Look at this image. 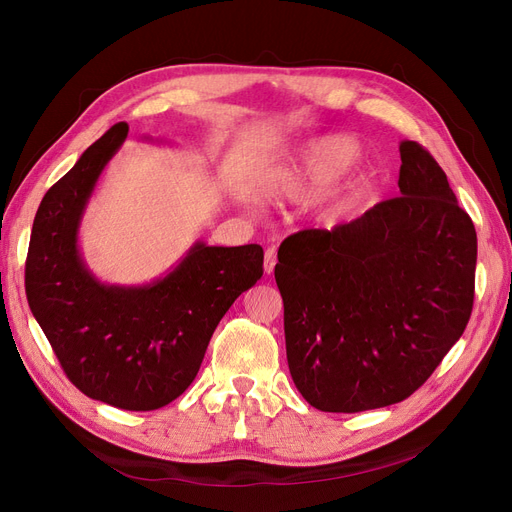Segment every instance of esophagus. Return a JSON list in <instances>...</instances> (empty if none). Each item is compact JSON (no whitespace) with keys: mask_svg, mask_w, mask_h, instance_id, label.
<instances>
[{"mask_svg":"<svg viewBox=\"0 0 512 512\" xmlns=\"http://www.w3.org/2000/svg\"><path fill=\"white\" fill-rule=\"evenodd\" d=\"M276 267V251L274 249H267L265 251V259H263V270L265 274H272Z\"/></svg>","mask_w":512,"mask_h":512,"instance_id":"obj_1","label":"esophagus"}]
</instances>
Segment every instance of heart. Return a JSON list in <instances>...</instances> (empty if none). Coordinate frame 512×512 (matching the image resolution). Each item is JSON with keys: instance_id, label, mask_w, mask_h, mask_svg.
Segmentation results:
<instances>
[{"instance_id": "heart-1", "label": "heart", "mask_w": 512, "mask_h": 512, "mask_svg": "<svg viewBox=\"0 0 512 512\" xmlns=\"http://www.w3.org/2000/svg\"><path fill=\"white\" fill-rule=\"evenodd\" d=\"M361 147L344 134L317 139L284 157L263 176V193L272 199L305 201L355 166Z\"/></svg>"}]
</instances>
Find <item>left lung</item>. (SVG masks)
Segmentation results:
<instances>
[{"instance_id":"8db88e82","label":"left lung","mask_w":512,"mask_h":512,"mask_svg":"<svg viewBox=\"0 0 512 512\" xmlns=\"http://www.w3.org/2000/svg\"><path fill=\"white\" fill-rule=\"evenodd\" d=\"M398 149L400 197L334 230L297 232L278 251L288 369L319 411L409 398L471 317L475 226L429 151Z\"/></svg>"}]
</instances>
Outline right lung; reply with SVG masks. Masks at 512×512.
<instances>
[{
  "label": "right lung",
  "instance_id": "right-lung-1",
  "mask_svg": "<svg viewBox=\"0 0 512 512\" xmlns=\"http://www.w3.org/2000/svg\"><path fill=\"white\" fill-rule=\"evenodd\" d=\"M126 137L128 124H114L45 193L24 286L37 324L80 392L124 411H155L193 384L220 319L263 276V249L199 240L151 284L99 282L80 255L78 228Z\"/></svg>",
  "mask_w": 512,
  "mask_h": 512
}]
</instances>
